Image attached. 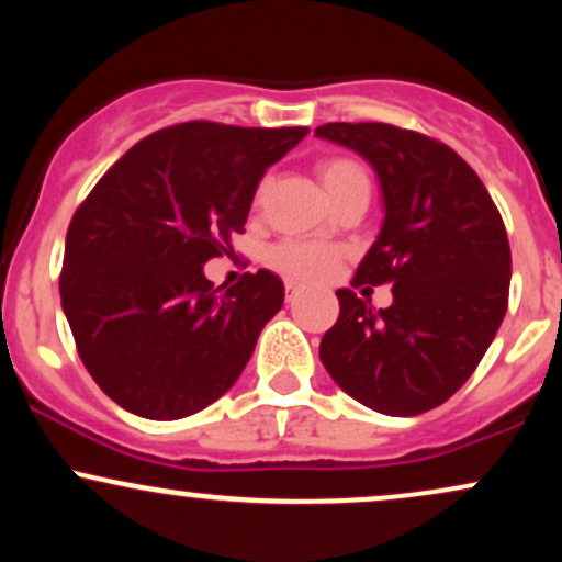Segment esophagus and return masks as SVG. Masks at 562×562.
<instances>
[{
  "label": "esophagus",
  "mask_w": 562,
  "mask_h": 562,
  "mask_svg": "<svg viewBox=\"0 0 562 562\" xmlns=\"http://www.w3.org/2000/svg\"><path fill=\"white\" fill-rule=\"evenodd\" d=\"M295 293H299V285H295V282H285V301L288 303L295 299Z\"/></svg>",
  "instance_id": "1"
}]
</instances>
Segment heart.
<instances>
[{"label":"heart","instance_id":"obj_1","mask_svg":"<svg viewBox=\"0 0 562 562\" xmlns=\"http://www.w3.org/2000/svg\"><path fill=\"white\" fill-rule=\"evenodd\" d=\"M317 171L325 190L330 192V198H338L351 184H370L367 171L351 158H322L317 164ZM338 259L340 250L335 245L317 240H282L272 245V250L267 254L269 267L282 277H288L290 282L325 280L335 269Z\"/></svg>","mask_w":562,"mask_h":562}]
</instances>
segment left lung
I'll return each mask as SVG.
<instances>
[{"instance_id":"left-lung-1","label":"left lung","mask_w":562,"mask_h":562,"mask_svg":"<svg viewBox=\"0 0 562 562\" xmlns=\"http://www.w3.org/2000/svg\"><path fill=\"white\" fill-rule=\"evenodd\" d=\"M314 134L378 171L385 218L353 288L393 285L389 308L338 290L340 314L319 359L359 404L423 415L465 385L505 319V222L479 173L443 142L391 124H325Z\"/></svg>"}]
</instances>
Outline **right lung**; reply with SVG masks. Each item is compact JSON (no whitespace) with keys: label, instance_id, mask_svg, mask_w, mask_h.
Returning a JSON list of instances; mask_svg holds the SVG:
<instances>
[{"label":"right lung","instance_id":"1","mask_svg":"<svg viewBox=\"0 0 562 562\" xmlns=\"http://www.w3.org/2000/svg\"><path fill=\"white\" fill-rule=\"evenodd\" d=\"M306 134L216 121L160 128L76 209L63 312L89 375L132 415H195L240 378L285 288L259 269L222 293L203 263L232 254L263 171Z\"/></svg>","mask_w":562,"mask_h":562}]
</instances>
